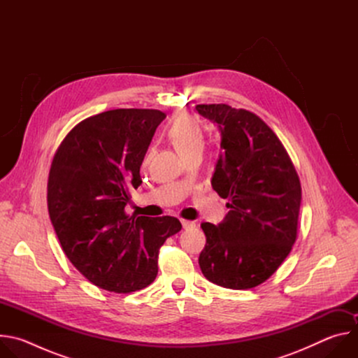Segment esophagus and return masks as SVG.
Instances as JSON below:
<instances>
[{
	"label": "esophagus",
	"mask_w": 358,
	"mask_h": 358,
	"mask_svg": "<svg viewBox=\"0 0 358 358\" xmlns=\"http://www.w3.org/2000/svg\"><path fill=\"white\" fill-rule=\"evenodd\" d=\"M181 224H182V228H185V229L195 225L192 221H188V220H181Z\"/></svg>",
	"instance_id": "1"
}]
</instances>
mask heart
Listing matches in <instances>:
<instances>
[{
    "instance_id": "heart-1",
    "label": "heart",
    "mask_w": 358,
    "mask_h": 358,
    "mask_svg": "<svg viewBox=\"0 0 358 358\" xmlns=\"http://www.w3.org/2000/svg\"><path fill=\"white\" fill-rule=\"evenodd\" d=\"M167 136L176 150L185 159L203 145V133L199 123L189 116H180L167 129Z\"/></svg>"
}]
</instances>
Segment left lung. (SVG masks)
Masks as SVG:
<instances>
[{
	"mask_svg": "<svg viewBox=\"0 0 358 358\" xmlns=\"http://www.w3.org/2000/svg\"><path fill=\"white\" fill-rule=\"evenodd\" d=\"M218 124L222 155L213 188L229 213L220 225L201 224L207 236L199 268L210 282L250 289L268 280L297 238L301 187L282 141L255 113L229 105H196Z\"/></svg>",
	"mask_w": 358,
	"mask_h": 358,
	"instance_id": "1",
	"label": "left lung"
}]
</instances>
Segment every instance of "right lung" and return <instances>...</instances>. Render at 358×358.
I'll use <instances>...</instances> for the list:
<instances>
[{"instance_id":"1","label":"right lung","mask_w":358,"mask_h":358,"mask_svg":"<svg viewBox=\"0 0 358 358\" xmlns=\"http://www.w3.org/2000/svg\"><path fill=\"white\" fill-rule=\"evenodd\" d=\"M166 115L115 109L78 123L59 144L48 177V211L72 265L93 285L130 293L155 282L159 252L181 229L174 217L129 215L130 189Z\"/></svg>"}]
</instances>
